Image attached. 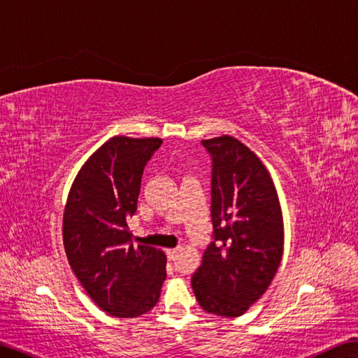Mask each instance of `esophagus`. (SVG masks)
<instances>
[{"instance_id": "esophagus-1", "label": "esophagus", "mask_w": 358, "mask_h": 358, "mask_svg": "<svg viewBox=\"0 0 358 358\" xmlns=\"http://www.w3.org/2000/svg\"><path fill=\"white\" fill-rule=\"evenodd\" d=\"M177 254H178V248L177 249H167L166 250V255H167V258H169V260H173V258L177 257Z\"/></svg>"}]
</instances>
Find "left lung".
<instances>
[{
    "label": "left lung",
    "instance_id": "8db88e82",
    "mask_svg": "<svg viewBox=\"0 0 358 358\" xmlns=\"http://www.w3.org/2000/svg\"><path fill=\"white\" fill-rule=\"evenodd\" d=\"M210 157L212 241L192 275L209 314L238 317L269 287L283 254V217L268 171L232 136L203 140Z\"/></svg>",
    "mask_w": 358,
    "mask_h": 358
}]
</instances>
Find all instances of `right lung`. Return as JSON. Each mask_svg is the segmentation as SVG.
<instances>
[{
  "label": "right lung",
  "instance_id": "right-lung-1",
  "mask_svg": "<svg viewBox=\"0 0 358 358\" xmlns=\"http://www.w3.org/2000/svg\"><path fill=\"white\" fill-rule=\"evenodd\" d=\"M159 138L113 136L81 167L67 199L63 241L81 286L109 315L140 317L157 305L166 255L134 246L129 220L136 212L144 167Z\"/></svg>",
  "mask_w": 358,
  "mask_h": 358
}]
</instances>
